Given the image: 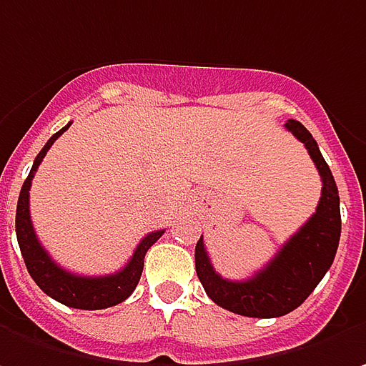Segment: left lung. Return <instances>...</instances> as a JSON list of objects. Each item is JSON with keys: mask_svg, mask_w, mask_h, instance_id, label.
Here are the masks:
<instances>
[{"mask_svg": "<svg viewBox=\"0 0 366 366\" xmlns=\"http://www.w3.org/2000/svg\"><path fill=\"white\" fill-rule=\"evenodd\" d=\"M285 129L306 145L320 172V202L308 222L287 239L263 269L243 282L219 275L208 259L202 237L196 243V273L208 297L221 308L249 318H277L296 310L330 269L340 241V198L332 172L316 139L300 121L290 119Z\"/></svg>", "mask_w": 366, "mask_h": 366, "instance_id": "obj_1", "label": "left lung"}]
</instances>
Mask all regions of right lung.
Instances as JSON below:
<instances>
[{
    "instance_id": "right-lung-1",
    "label": "right lung",
    "mask_w": 366,
    "mask_h": 366,
    "mask_svg": "<svg viewBox=\"0 0 366 366\" xmlns=\"http://www.w3.org/2000/svg\"><path fill=\"white\" fill-rule=\"evenodd\" d=\"M69 127L70 123L46 142L42 152L34 159L32 170H30L26 182L21 186V192H19L18 198V210H16V234H18L19 251H21V257H24V263L30 271L32 280L46 296L54 297L56 302L69 306V308H111V306H117L123 300L132 296L133 290L139 284L142 271H144L145 253L164 234V231H154V233L145 234L142 243L133 251L127 265L117 273H111V275H101V277L74 275V273H70V271L62 269L60 265H56V261H52V257L46 253L44 247L40 245L32 227V219H30V186H32L34 174H36L38 166L44 159L46 152L52 147V144Z\"/></svg>"
}]
</instances>
